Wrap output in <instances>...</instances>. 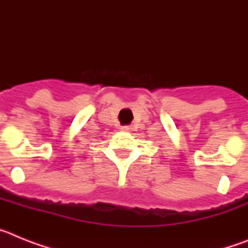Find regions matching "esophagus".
Listing matches in <instances>:
<instances>
[{
    "mask_svg": "<svg viewBox=\"0 0 248 248\" xmlns=\"http://www.w3.org/2000/svg\"><path fill=\"white\" fill-rule=\"evenodd\" d=\"M123 131H130L131 130V128L129 125H125V126H123Z\"/></svg>",
    "mask_w": 248,
    "mask_h": 248,
    "instance_id": "esophagus-1",
    "label": "esophagus"
}]
</instances>
